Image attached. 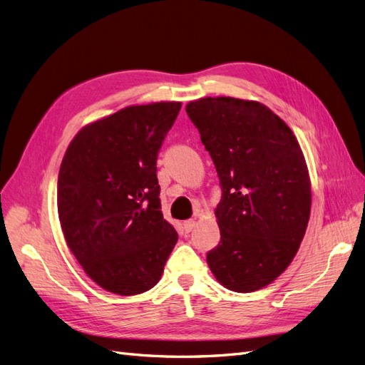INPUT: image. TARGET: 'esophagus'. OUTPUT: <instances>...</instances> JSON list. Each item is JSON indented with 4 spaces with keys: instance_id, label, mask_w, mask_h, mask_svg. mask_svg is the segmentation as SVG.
<instances>
[{
    "instance_id": "1",
    "label": "esophagus",
    "mask_w": 365,
    "mask_h": 365,
    "mask_svg": "<svg viewBox=\"0 0 365 365\" xmlns=\"http://www.w3.org/2000/svg\"><path fill=\"white\" fill-rule=\"evenodd\" d=\"M195 225H196L195 220H193V219H189V220H185V222L182 224V228H184L185 233H190V231L195 228Z\"/></svg>"
}]
</instances>
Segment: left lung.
<instances>
[{
  "mask_svg": "<svg viewBox=\"0 0 365 365\" xmlns=\"http://www.w3.org/2000/svg\"><path fill=\"white\" fill-rule=\"evenodd\" d=\"M222 189L220 242L207 263L235 292L274 282L300 248L311 215V180L294 132L269 108L235 97L187 103Z\"/></svg>",
  "mask_w": 365,
  "mask_h": 365,
  "instance_id": "obj_1",
  "label": "left lung"
}]
</instances>
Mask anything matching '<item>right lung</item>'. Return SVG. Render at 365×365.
Masks as SVG:
<instances>
[{
    "mask_svg": "<svg viewBox=\"0 0 365 365\" xmlns=\"http://www.w3.org/2000/svg\"><path fill=\"white\" fill-rule=\"evenodd\" d=\"M181 102L135 105L82 128L65 152L58 213L67 245L101 288H153L178 240L163 217L157 157Z\"/></svg>",
    "mask_w": 365,
    "mask_h": 365,
    "instance_id": "add662e5",
    "label": "right lung"
}]
</instances>
